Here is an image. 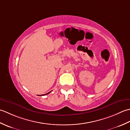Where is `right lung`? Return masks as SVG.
I'll return each instance as SVG.
<instances>
[{
	"label": "right lung",
	"mask_w": 130,
	"mask_h": 130,
	"mask_svg": "<svg viewBox=\"0 0 130 130\" xmlns=\"http://www.w3.org/2000/svg\"><path fill=\"white\" fill-rule=\"evenodd\" d=\"M51 92H48V93H46V94H42V95H41V96H42V95H47V94H49Z\"/></svg>",
	"instance_id": "obj_1"
}]
</instances>
